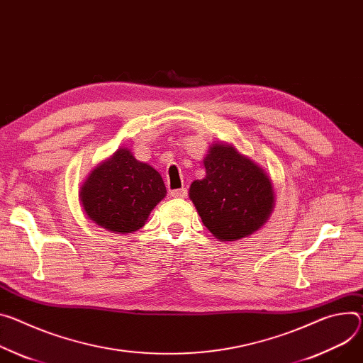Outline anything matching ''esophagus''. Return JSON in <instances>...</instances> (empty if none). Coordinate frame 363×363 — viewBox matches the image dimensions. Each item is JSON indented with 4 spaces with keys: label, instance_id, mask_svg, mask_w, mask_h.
<instances>
[{
    "label": "esophagus",
    "instance_id": "34e87169",
    "mask_svg": "<svg viewBox=\"0 0 363 363\" xmlns=\"http://www.w3.org/2000/svg\"><path fill=\"white\" fill-rule=\"evenodd\" d=\"M171 196H174V199H185V196H186V188H179V189L171 191Z\"/></svg>",
    "mask_w": 363,
    "mask_h": 363
}]
</instances>
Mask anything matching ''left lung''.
I'll return each instance as SVG.
<instances>
[{"mask_svg":"<svg viewBox=\"0 0 363 363\" xmlns=\"http://www.w3.org/2000/svg\"><path fill=\"white\" fill-rule=\"evenodd\" d=\"M206 177L189 186V200L220 242L249 238L275 207L274 182L260 164L233 145L213 143L204 157Z\"/></svg>","mask_w":363,"mask_h":363,"instance_id":"left-lung-1","label":"left lung"}]
</instances>
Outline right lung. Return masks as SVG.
Instances as JSON below:
<instances>
[{"mask_svg":"<svg viewBox=\"0 0 363 363\" xmlns=\"http://www.w3.org/2000/svg\"><path fill=\"white\" fill-rule=\"evenodd\" d=\"M85 216L111 233L138 232L167 196L160 174L127 147L117 149L91 171L79 188Z\"/></svg>","mask_w":363,"mask_h":363,"instance_id":"1","label":"right lung"}]
</instances>
